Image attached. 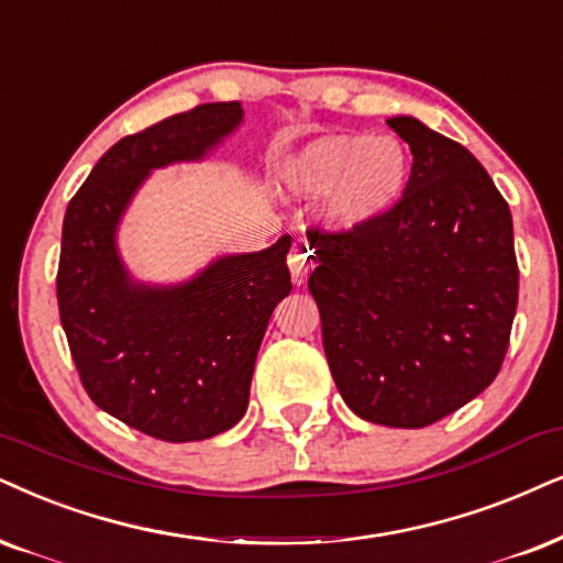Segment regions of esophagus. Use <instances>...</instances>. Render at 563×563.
Instances as JSON below:
<instances>
[{"label": "esophagus", "mask_w": 563, "mask_h": 563, "mask_svg": "<svg viewBox=\"0 0 563 563\" xmlns=\"http://www.w3.org/2000/svg\"><path fill=\"white\" fill-rule=\"evenodd\" d=\"M288 267L296 283H301L303 277L309 275V269L314 267V252H311V246L306 244V241H298V244H294V249H290Z\"/></svg>", "instance_id": "1"}]
</instances>
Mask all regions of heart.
<instances>
[{
    "label": "heart",
    "instance_id": "b5f03b06",
    "mask_svg": "<svg viewBox=\"0 0 563 563\" xmlns=\"http://www.w3.org/2000/svg\"><path fill=\"white\" fill-rule=\"evenodd\" d=\"M410 176L408 153L393 137L327 134L306 145L290 166V187L303 197L332 195L338 225L368 223L400 199Z\"/></svg>",
    "mask_w": 563,
    "mask_h": 563
}]
</instances>
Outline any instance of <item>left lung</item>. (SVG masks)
Instances as JSON below:
<instances>
[{"label":"left lung","mask_w":563,"mask_h":563,"mask_svg":"<svg viewBox=\"0 0 563 563\" xmlns=\"http://www.w3.org/2000/svg\"><path fill=\"white\" fill-rule=\"evenodd\" d=\"M402 197L319 231L309 290L332 379L364 421L423 429L478 397L509 347L519 269L507 199L475 155L410 117Z\"/></svg>","instance_id":"1"}]
</instances>
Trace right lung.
Instances as JSON below:
<instances>
[{
	"label": "right lung",
	"instance_id": "obj_1",
	"mask_svg": "<svg viewBox=\"0 0 563 563\" xmlns=\"http://www.w3.org/2000/svg\"><path fill=\"white\" fill-rule=\"evenodd\" d=\"M241 103H202L119 140L69 199L56 301L85 393L161 441L218 437L241 421L269 314L290 294V236L223 257L174 288L134 286L113 246L147 170L197 161L241 122Z\"/></svg>",
	"mask_w": 563,
	"mask_h": 563
}]
</instances>
